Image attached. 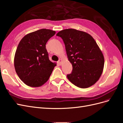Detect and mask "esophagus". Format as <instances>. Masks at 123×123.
Listing matches in <instances>:
<instances>
[{
	"instance_id": "esophagus-1",
	"label": "esophagus",
	"mask_w": 123,
	"mask_h": 123,
	"mask_svg": "<svg viewBox=\"0 0 123 123\" xmlns=\"http://www.w3.org/2000/svg\"><path fill=\"white\" fill-rule=\"evenodd\" d=\"M62 60L61 59H59L58 61V63L59 65H62Z\"/></svg>"
}]
</instances>
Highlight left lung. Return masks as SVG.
Returning a JSON list of instances; mask_svg holds the SVG:
<instances>
[{
	"label": "left lung",
	"mask_w": 123,
	"mask_h": 123,
	"mask_svg": "<svg viewBox=\"0 0 123 123\" xmlns=\"http://www.w3.org/2000/svg\"><path fill=\"white\" fill-rule=\"evenodd\" d=\"M56 35L64 41L72 65V73L67 75L69 81L81 88L95 84L103 71L104 57L94 38L86 32L73 29L63 30Z\"/></svg>",
	"instance_id": "8db88e82"
}]
</instances>
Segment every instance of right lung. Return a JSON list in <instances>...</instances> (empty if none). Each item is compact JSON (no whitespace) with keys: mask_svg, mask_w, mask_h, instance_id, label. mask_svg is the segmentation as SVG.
Here are the masks:
<instances>
[{"mask_svg":"<svg viewBox=\"0 0 123 123\" xmlns=\"http://www.w3.org/2000/svg\"><path fill=\"white\" fill-rule=\"evenodd\" d=\"M56 32L42 29L21 39L14 56V67L19 79L28 86L38 87L49 80L56 63L48 57L46 44Z\"/></svg>","mask_w":123,"mask_h":123,"instance_id":"1","label":"right lung"}]
</instances>
